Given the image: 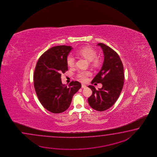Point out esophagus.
<instances>
[{"instance_id": "34e87169", "label": "esophagus", "mask_w": 157, "mask_h": 157, "mask_svg": "<svg viewBox=\"0 0 157 157\" xmlns=\"http://www.w3.org/2000/svg\"><path fill=\"white\" fill-rule=\"evenodd\" d=\"M81 87H82V89H85V88H86V85H84V84H82V85H81Z\"/></svg>"}]
</instances>
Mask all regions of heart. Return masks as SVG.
Returning a JSON list of instances; mask_svg holds the SVG:
<instances>
[{
	"mask_svg": "<svg viewBox=\"0 0 157 157\" xmlns=\"http://www.w3.org/2000/svg\"><path fill=\"white\" fill-rule=\"evenodd\" d=\"M76 54L81 57L86 58L90 61V64L94 67H98L100 65L101 60L100 58L97 57V52L93 48L90 47H83L77 50ZM67 66L70 68H73L75 64V60L74 57L71 55H68L66 58ZM91 73L89 71H80L77 74V77L79 80L85 82L87 78L89 76Z\"/></svg>",
	"mask_w": 157,
	"mask_h": 157,
	"instance_id": "obj_1",
	"label": "heart"
}]
</instances>
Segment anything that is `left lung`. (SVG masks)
Masks as SVG:
<instances>
[{"label":"left lung","mask_w":157,"mask_h":157,"mask_svg":"<svg viewBox=\"0 0 157 157\" xmlns=\"http://www.w3.org/2000/svg\"><path fill=\"white\" fill-rule=\"evenodd\" d=\"M98 45L103 49L104 60L101 70L91 83H101L103 86L98 90L92 85L88 86L93 91L88 102L93 109L102 112L110 108L120 97L124 76V66L118 54L104 44L99 43Z\"/></svg>","instance_id":"1"}]
</instances>
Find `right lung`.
<instances>
[{
    "mask_svg": "<svg viewBox=\"0 0 157 157\" xmlns=\"http://www.w3.org/2000/svg\"><path fill=\"white\" fill-rule=\"evenodd\" d=\"M71 46L52 47L44 52L37 60L33 74V85L37 96L47 110L60 113L67 110L72 97L81 87L77 81L68 87L62 83L61 74L68 71L66 58Z\"/></svg>",
    "mask_w": 157,
    "mask_h": 157,
    "instance_id": "add662e5",
    "label": "right lung"
}]
</instances>
